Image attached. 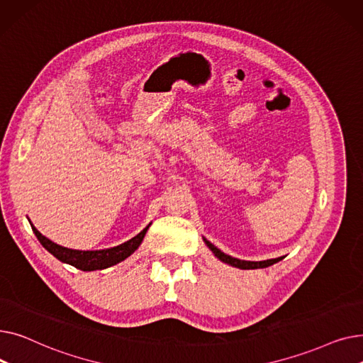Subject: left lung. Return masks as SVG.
Wrapping results in <instances>:
<instances>
[{
	"instance_id": "left-lung-1",
	"label": "left lung",
	"mask_w": 363,
	"mask_h": 363,
	"mask_svg": "<svg viewBox=\"0 0 363 363\" xmlns=\"http://www.w3.org/2000/svg\"><path fill=\"white\" fill-rule=\"evenodd\" d=\"M204 242L207 244L208 249H211L213 252V255L223 263H228L231 266H235V268H240V269H257V268H268V266L277 263L281 260V257L278 259H269V260H260V262H250V260H240V259H235L230 255H225L223 252H220L218 247H215L211 241H207L206 238H203Z\"/></svg>"
}]
</instances>
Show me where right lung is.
<instances>
[{
    "mask_svg": "<svg viewBox=\"0 0 363 363\" xmlns=\"http://www.w3.org/2000/svg\"><path fill=\"white\" fill-rule=\"evenodd\" d=\"M29 223L32 226L33 234L36 235L38 240H40V242L43 244L45 250H48L54 257H57L60 262L69 263L81 271L106 269V268H108V266H113V264L125 260L126 257H129L133 252L138 249L140 244L144 240L147 230L151 225V223H148L138 235H135L121 245L111 247V249H104V250H86L85 252V250L67 249V247L52 242L51 240H48L47 237H44L40 231H38L30 220H29Z\"/></svg>",
    "mask_w": 363,
    "mask_h": 363,
    "instance_id": "1",
    "label": "right lung"
}]
</instances>
